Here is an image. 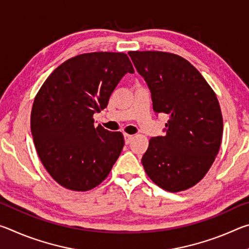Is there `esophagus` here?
<instances>
[{"label":"esophagus","mask_w":249,"mask_h":249,"mask_svg":"<svg viewBox=\"0 0 249 249\" xmlns=\"http://www.w3.org/2000/svg\"><path fill=\"white\" fill-rule=\"evenodd\" d=\"M124 138H125V142L126 144H129L132 140L134 138L133 135H129V134H124Z\"/></svg>","instance_id":"34e87169"}]
</instances>
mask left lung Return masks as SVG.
<instances>
[{"label": "left lung", "instance_id": "8db88e82", "mask_svg": "<svg viewBox=\"0 0 249 249\" xmlns=\"http://www.w3.org/2000/svg\"><path fill=\"white\" fill-rule=\"evenodd\" d=\"M128 54L148 84L155 113L169 116L165 136L149 141L142 166L163 190H188L208 174L221 147L223 116L215 92L178 54L150 50Z\"/></svg>", "mask_w": 249, "mask_h": 249}]
</instances>
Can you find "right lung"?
Instances as JSON below:
<instances>
[{
	"mask_svg": "<svg viewBox=\"0 0 249 249\" xmlns=\"http://www.w3.org/2000/svg\"><path fill=\"white\" fill-rule=\"evenodd\" d=\"M134 68L124 53L78 54L57 67L37 92L31 114L34 144L52 178L84 192L107 179L124 147L121 132L95 126L125 73Z\"/></svg>",
	"mask_w": 249,
	"mask_h": 249,
	"instance_id": "right-lung-1",
	"label": "right lung"
}]
</instances>
